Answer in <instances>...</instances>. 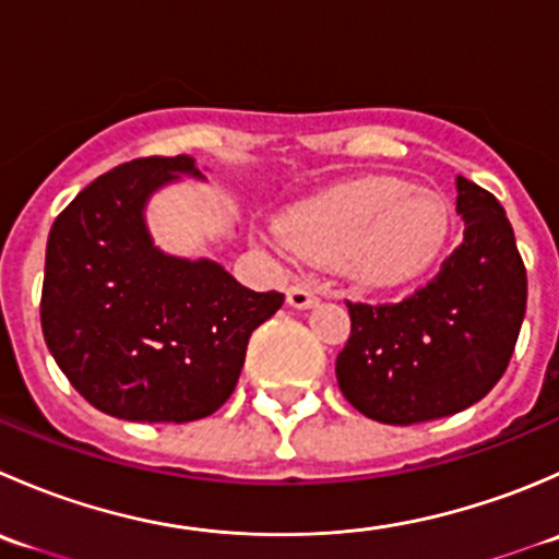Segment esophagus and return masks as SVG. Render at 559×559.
<instances>
[{
    "label": "esophagus",
    "instance_id": "1",
    "mask_svg": "<svg viewBox=\"0 0 559 559\" xmlns=\"http://www.w3.org/2000/svg\"><path fill=\"white\" fill-rule=\"evenodd\" d=\"M286 302H289L292 308H297V311H308V308H313L316 302H319V297H316L308 286H289Z\"/></svg>",
    "mask_w": 559,
    "mask_h": 559
}]
</instances>
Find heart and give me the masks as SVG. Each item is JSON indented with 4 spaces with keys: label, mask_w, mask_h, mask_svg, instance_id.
I'll return each mask as SVG.
<instances>
[{
    "label": "heart",
    "mask_w": 559,
    "mask_h": 559,
    "mask_svg": "<svg viewBox=\"0 0 559 559\" xmlns=\"http://www.w3.org/2000/svg\"><path fill=\"white\" fill-rule=\"evenodd\" d=\"M452 205L432 189H414L394 175L346 180L292 205L281 235L302 259L341 262L365 286H397L425 273L452 235Z\"/></svg>",
    "instance_id": "1"
}]
</instances>
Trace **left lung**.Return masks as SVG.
Here are the masks:
<instances>
[{"instance_id": "1", "label": "left lung", "mask_w": 559, "mask_h": 559, "mask_svg": "<svg viewBox=\"0 0 559 559\" xmlns=\"http://www.w3.org/2000/svg\"><path fill=\"white\" fill-rule=\"evenodd\" d=\"M462 243L441 273L394 306L348 302L337 354L343 397L368 419L416 425L478 403L500 381L527 308V273L503 205L456 175Z\"/></svg>"}]
</instances>
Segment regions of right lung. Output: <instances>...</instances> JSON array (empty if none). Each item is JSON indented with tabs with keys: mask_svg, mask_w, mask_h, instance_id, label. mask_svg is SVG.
<instances>
[{
	"mask_svg": "<svg viewBox=\"0 0 559 559\" xmlns=\"http://www.w3.org/2000/svg\"><path fill=\"white\" fill-rule=\"evenodd\" d=\"M191 156L134 159L88 183L53 222L39 319L61 373L103 414L127 421L202 419L235 392L251 332L284 306L213 259L162 251L145 207Z\"/></svg>",
	"mask_w": 559,
	"mask_h": 559,
	"instance_id": "add662e5",
	"label": "right lung"
}]
</instances>
